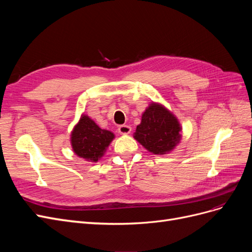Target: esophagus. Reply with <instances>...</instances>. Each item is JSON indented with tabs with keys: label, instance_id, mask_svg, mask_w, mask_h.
<instances>
[{
	"label": "esophagus",
	"instance_id": "esophagus-1",
	"mask_svg": "<svg viewBox=\"0 0 252 252\" xmlns=\"http://www.w3.org/2000/svg\"><path fill=\"white\" fill-rule=\"evenodd\" d=\"M118 130L121 134H129L131 132V127L128 126V125H121Z\"/></svg>",
	"mask_w": 252,
	"mask_h": 252
}]
</instances>
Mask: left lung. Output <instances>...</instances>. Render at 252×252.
<instances>
[{
    "label": "left lung",
    "instance_id": "left-lung-1",
    "mask_svg": "<svg viewBox=\"0 0 252 252\" xmlns=\"http://www.w3.org/2000/svg\"><path fill=\"white\" fill-rule=\"evenodd\" d=\"M133 138L151 154L168 155L182 140V126L163 104L151 102L142 113Z\"/></svg>",
    "mask_w": 252,
    "mask_h": 252
}]
</instances>
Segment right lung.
<instances>
[{
    "label": "right lung",
    "mask_w": 252,
    "mask_h": 252,
    "mask_svg": "<svg viewBox=\"0 0 252 252\" xmlns=\"http://www.w3.org/2000/svg\"><path fill=\"white\" fill-rule=\"evenodd\" d=\"M114 138L112 131L102 129L87 114L82 113L72 128L70 144L74 155L87 162L96 163L104 157Z\"/></svg>",
    "instance_id": "obj_1"
}]
</instances>
